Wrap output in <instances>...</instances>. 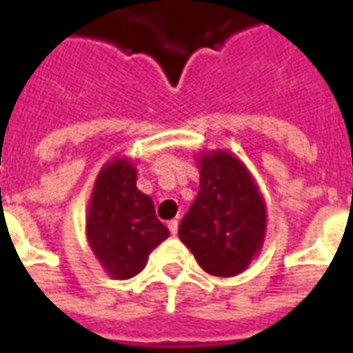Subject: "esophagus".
Segmentation results:
<instances>
[{
	"instance_id": "1",
	"label": "esophagus",
	"mask_w": 353,
	"mask_h": 353,
	"mask_svg": "<svg viewBox=\"0 0 353 353\" xmlns=\"http://www.w3.org/2000/svg\"><path fill=\"white\" fill-rule=\"evenodd\" d=\"M177 227H179V223H177V219H172V221L168 223V229L172 234H177Z\"/></svg>"
}]
</instances>
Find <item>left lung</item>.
Returning <instances> with one entry per match:
<instances>
[{
    "mask_svg": "<svg viewBox=\"0 0 353 353\" xmlns=\"http://www.w3.org/2000/svg\"><path fill=\"white\" fill-rule=\"evenodd\" d=\"M196 200L177 234L202 270L230 278L244 272L265 242L266 204L252 172L229 151H200Z\"/></svg>",
    "mask_w": 353,
    "mask_h": 353,
    "instance_id": "1",
    "label": "left lung"
}]
</instances>
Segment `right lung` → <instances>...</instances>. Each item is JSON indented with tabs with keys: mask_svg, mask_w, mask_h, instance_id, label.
Listing matches in <instances>:
<instances>
[{
	"mask_svg": "<svg viewBox=\"0 0 353 353\" xmlns=\"http://www.w3.org/2000/svg\"><path fill=\"white\" fill-rule=\"evenodd\" d=\"M130 159L117 157L101 166L87 210V242L113 280H128L147 265L149 253L170 236L151 196L136 187Z\"/></svg>",
	"mask_w": 353,
	"mask_h": 353,
	"instance_id": "right-lung-1",
	"label": "right lung"
}]
</instances>
